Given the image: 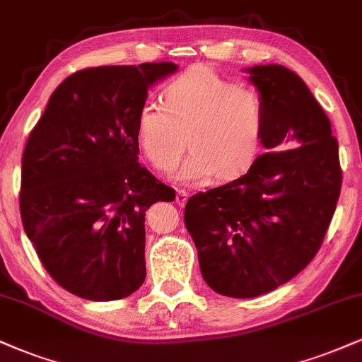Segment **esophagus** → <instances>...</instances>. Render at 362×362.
Listing matches in <instances>:
<instances>
[{"label":"esophagus","mask_w":362,"mask_h":362,"mask_svg":"<svg viewBox=\"0 0 362 362\" xmlns=\"http://www.w3.org/2000/svg\"><path fill=\"white\" fill-rule=\"evenodd\" d=\"M187 199H189V194L185 192V190H182V189H177V197H175V202L178 204V206H185V202H187Z\"/></svg>","instance_id":"obj_1"}]
</instances>
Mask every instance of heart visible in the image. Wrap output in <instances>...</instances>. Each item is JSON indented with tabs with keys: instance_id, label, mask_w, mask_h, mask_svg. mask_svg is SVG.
<instances>
[{
	"instance_id": "b5f03b06",
	"label": "heart",
	"mask_w": 362,
	"mask_h": 362,
	"mask_svg": "<svg viewBox=\"0 0 362 362\" xmlns=\"http://www.w3.org/2000/svg\"><path fill=\"white\" fill-rule=\"evenodd\" d=\"M163 98L165 106L143 104L136 119L138 141L156 170H175L187 143L192 153L178 180L195 184L214 173L234 178L250 168L264 123L258 93L207 67H192L165 87Z\"/></svg>"
}]
</instances>
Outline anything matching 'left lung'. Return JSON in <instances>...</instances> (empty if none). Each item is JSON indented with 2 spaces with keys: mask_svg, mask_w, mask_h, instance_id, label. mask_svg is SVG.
Listing matches in <instances>:
<instances>
[{
  "mask_svg": "<svg viewBox=\"0 0 362 362\" xmlns=\"http://www.w3.org/2000/svg\"><path fill=\"white\" fill-rule=\"evenodd\" d=\"M245 72L263 101L267 153L243 177L192 195L184 214L204 280L233 298L268 293L310 263L342 184L337 139L305 82L278 64Z\"/></svg>",
  "mask_w": 362,
  "mask_h": 362,
  "instance_id": "1",
  "label": "left lung"
}]
</instances>
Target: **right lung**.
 <instances>
[{
	"label": "right lung",
	"mask_w": 362,
	"mask_h": 362,
	"mask_svg": "<svg viewBox=\"0 0 362 362\" xmlns=\"http://www.w3.org/2000/svg\"><path fill=\"white\" fill-rule=\"evenodd\" d=\"M172 62L69 76L50 95L21 158L20 214L49 275L77 297L119 300L145 281V212L175 190L138 162L136 119Z\"/></svg>",
	"instance_id": "add662e5"
}]
</instances>
